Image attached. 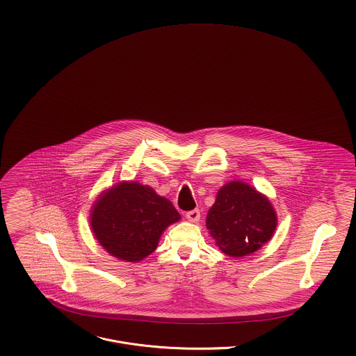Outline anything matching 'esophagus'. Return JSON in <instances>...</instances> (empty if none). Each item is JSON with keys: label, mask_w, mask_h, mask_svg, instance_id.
Listing matches in <instances>:
<instances>
[{"label": "esophagus", "mask_w": 356, "mask_h": 356, "mask_svg": "<svg viewBox=\"0 0 356 356\" xmlns=\"http://www.w3.org/2000/svg\"><path fill=\"white\" fill-rule=\"evenodd\" d=\"M186 218H188V220H191L193 223H197L200 220V211L199 209H192V211L186 212Z\"/></svg>", "instance_id": "esophagus-1"}]
</instances>
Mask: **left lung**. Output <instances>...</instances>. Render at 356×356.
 Here are the masks:
<instances>
[{
  "label": "left lung",
  "mask_w": 356,
  "mask_h": 356,
  "mask_svg": "<svg viewBox=\"0 0 356 356\" xmlns=\"http://www.w3.org/2000/svg\"><path fill=\"white\" fill-rule=\"evenodd\" d=\"M277 222V212L266 195L247 182L232 181L218 191L205 226L223 254L243 257L271 240Z\"/></svg>",
  "instance_id": "left-lung-1"
}]
</instances>
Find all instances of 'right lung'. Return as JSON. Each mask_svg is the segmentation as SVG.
<instances>
[{"mask_svg":"<svg viewBox=\"0 0 356 356\" xmlns=\"http://www.w3.org/2000/svg\"><path fill=\"white\" fill-rule=\"evenodd\" d=\"M89 220L97 243L108 254L138 263L152 254L164 230L181 220V215L149 185L122 181L99 195Z\"/></svg>","mask_w":356,"mask_h":356,"instance_id":"1","label":"right lung"}]
</instances>
